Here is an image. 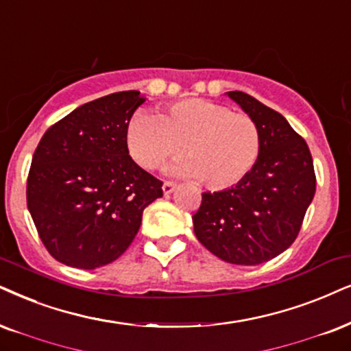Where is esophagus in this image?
<instances>
[{
	"label": "esophagus",
	"mask_w": 351,
	"mask_h": 351,
	"mask_svg": "<svg viewBox=\"0 0 351 351\" xmlns=\"http://www.w3.org/2000/svg\"><path fill=\"white\" fill-rule=\"evenodd\" d=\"M175 188H176V183H173V181H163V186H162L163 194L173 193V191H175Z\"/></svg>",
	"instance_id": "1"
}]
</instances>
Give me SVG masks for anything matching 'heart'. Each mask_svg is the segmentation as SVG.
Instances as JSON below:
<instances>
[{
	"mask_svg": "<svg viewBox=\"0 0 351 351\" xmlns=\"http://www.w3.org/2000/svg\"><path fill=\"white\" fill-rule=\"evenodd\" d=\"M128 147L147 170L162 167L183 149L188 158L170 170L223 189L239 183L254 168L261 132L250 114L234 113L228 105L212 100L188 99L167 106L158 117L137 113L128 128Z\"/></svg>",
	"mask_w": 351,
	"mask_h": 351,
	"instance_id": "obj_1",
	"label": "heart"
}]
</instances>
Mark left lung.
<instances>
[{
    "mask_svg": "<svg viewBox=\"0 0 351 351\" xmlns=\"http://www.w3.org/2000/svg\"><path fill=\"white\" fill-rule=\"evenodd\" d=\"M228 97L261 132L256 165L237 186L204 193L194 233L212 254L238 265L267 263L291 246L316 193L308 144L285 118L245 92Z\"/></svg>",
    "mask_w": 351,
    "mask_h": 351,
    "instance_id": "1",
    "label": "left lung"
}]
</instances>
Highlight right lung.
<instances>
[{"mask_svg":"<svg viewBox=\"0 0 351 351\" xmlns=\"http://www.w3.org/2000/svg\"><path fill=\"white\" fill-rule=\"evenodd\" d=\"M145 101L117 92L84 104L47 130L27 178V207L56 261L97 269L118 259L139 232L162 181L130 157L128 126Z\"/></svg>","mask_w":351,"mask_h":351,"instance_id":"add662e5","label":"right lung"}]
</instances>
